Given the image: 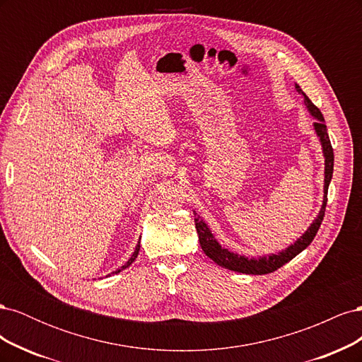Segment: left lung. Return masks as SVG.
Here are the masks:
<instances>
[{
    "label": "left lung",
    "mask_w": 362,
    "mask_h": 362,
    "mask_svg": "<svg viewBox=\"0 0 362 362\" xmlns=\"http://www.w3.org/2000/svg\"><path fill=\"white\" fill-rule=\"evenodd\" d=\"M296 90H298L300 95H303V103L308 108V112L311 113L313 117H315L314 122V129L317 136L320 139V144L323 148V156H325V187H323V204L319 214L314 218V222L311 226L306 229L305 234L298 238V242L294 245L288 246L286 250L278 252V254H272L267 257H259V258H247L245 255H238L234 254V252H229L228 249L222 247L218 245L214 235L211 234L210 228L206 226V223L202 221V218L196 217L194 218V225H196V231H198L199 235V243L202 250L205 252V255L208 258H211L216 264L222 266L228 270H234L240 273H246V275H266V273H272L282 267L286 262L291 261L296 255H299L303 249L308 247L311 242L314 240L317 231L322 225V221L325 217V210H326V202H327V187H329V182L332 180V172H334V149L331 145L329 136H327V128L325 124V117L322 112L317 108L313 101L308 96L305 95V92L300 89L299 84H294ZM196 214V213H194Z\"/></svg>",
    "instance_id": "left-lung-1"
}]
</instances>
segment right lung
Wrapping results in <instances>:
<instances>
[{"label": "right lung", "mask_w": 362, "mask_h": 362, "mask_svg": "<svg viewBox=\"0 0 362 362\" xmlns=\"http://www.w3.org/2000/svg\"><path fill=\"white\" fill-rule=\"evenodd\" d=\"M139 250H140V240H139V245L136 246V250H134V254H133V255H131V258H129V259H128V261L125 262V264H124L122 267H120V269H117V270H116V272H113V273H119L120 270H124V269H127V267H129L131 264H133V261H134V259L137 258V255H139Z\"/></svg>", "instance_id": "right-lung-1"}]
</instances>
